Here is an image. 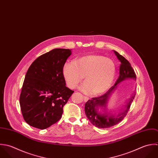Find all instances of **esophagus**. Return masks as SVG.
Wrapping results in <instances>:
<instances>
[{"label": "esophagus", "mask_w": 158, "mask_h": 158, "mask_svg": "<svg viewBox=\"0 0 158 158\" xmlns=\"http://www.w3.org/2000/svg\"><path fill=\"white\" fill-rule=\"evenodd\" d=\"M83 99H84V101H85V102H87V101L89 100V98H88V97L85 96V97L83 98Z\"/></svg>", "instance_id": "1"}]
</instances>
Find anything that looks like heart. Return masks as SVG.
I'll return each instance as SVG.
<instances>
[{"instance_id": "b5f03b06", "label": "heart", "mask_w": 158, "mask_h": 158, "mask_svg": "<svg viewBox=\"0 0 158 158\" xmlns=\"http://www.w3.org/2000/svg\"><path fill=\"white\" fill-rule=\"evenodd\" d=\"M115 62L99 54H89L65 62L62 73L68 86L75 88L85 78L80 89L85 94H101L111 86L115 75Z\"/></svg>"}]
</instances>
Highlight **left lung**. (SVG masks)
Returning a JSON list of instances; mask_svg holds the SVG:
<instances>
[{
    "label": "left lung",
    "mask_w": 158,
    "mask_h": 158,
    "mask_svg": "<svg viewBox=\"0 0 158 158\" xmlns=\"http://www.w3.org/2000/svg\"><path fill=\"white\" fill-rule=\"evenodd\" d=\"M113 52L118 60L121 62L118 78L114 85L105 94L100 97L93 98L92 99L88 101L85 106V114L90 123L99 128L110 127L121 121L126 116L135 96V93H134L126 105H124V106H122L124 109L122 108V110H120L117 113H108L106 111L108 101L111 94L116 89L117 85L123 81L127 79L136 80L135 73L129 62L116 51ZM99 109L102 110L101 112L99 111Z\"/></svg>",
    "instance_id": "left-lung-1"
}]
</instances>
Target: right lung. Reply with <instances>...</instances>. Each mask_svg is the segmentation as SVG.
I'll use <instances>...</instances> for the list:
<instances>
[{"instance_id": "obj_1", "label": "right lung", "mask_w": 158, "mask_h": 158, "mask_svg": "<svg viewBox=\"0 0 158 158\" xmlns=\"http://www.w3.org/2000/svg\"><path fill=\"white\" fill-rule=\"evenodd\" d=\"M71 50L56 48L29 67L19 98L23 116L30 126L45 129L57 122L73 91L65 86L62 69Z\"/></svg>"}]
</instances>
